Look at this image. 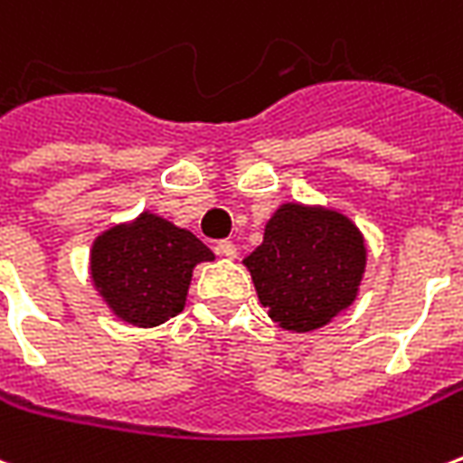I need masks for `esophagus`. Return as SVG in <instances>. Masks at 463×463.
I'll use <instances>...</instances> for the list:
<instances>
[{
  "instance_id": "1",
  "label": "esophagus",
  "mask_w": 463,
  "mask_h": 463,
  "mask_svg": "<svg viewBox=\"0 0 463 463\" xmlns=\"http://www.w3.org/2000/svg\"><path fill=\"white\" fill-rule=\"evenodd\" d=\"M215 252H218V255H222V258H228V260L238 258V248H235L231 241L218 242V245H215Z\"/></svg>"
}]
</instances>
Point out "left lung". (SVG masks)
Instances as JSON below:
<instances>
[{"mask_svg": "<svg viewBox=\"0 0 463 463\" xmlns=\"http://www.w3.org/2000/svg\"><path fill=\"white\" fill-rule=\"evenodd\" d=\"M242 262L272 320L282 330L312 332L357 300L367 245L340 211L282 203Z\"/></svg>", "mask_w": 463, "mask_h": 463, "instance_id": "1", "label": "left lung"}]
</instances>
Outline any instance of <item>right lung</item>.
<instances>
[{
  "instance_id": "1",
  "label": "right lung",
  "mask_w": 463,
  "mask_h": 463,
  "mask_svg": "<svg viewBox=\"0 0 463 463\" xmlns=\"http://www.w3.org/2000/svg\"><path fill=\"white\" fill-rule=\"evenodd\" d=\"M215 260L191 231L143 211L118 222L91 245V280L116 317L156 327L185 307L193 268Z\"/></svg>"
}]
</instances>
